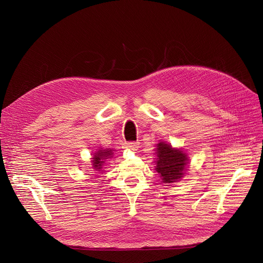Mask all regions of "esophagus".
<instances>
[{"mask_svg": "<svg viewBox=\"0 0 263 263\" xmlns=\"http://www.w3.org/2000/svg\"><path fill=\"white\" fill-rule=\"evenodd\" d=\"M123 148L128 149V150H137L138 142H125Z\"/></svg>", "mask_w": 263, "mask_h": 263, "instance_id": "esophagus-1", "label": "esophagus"}]
</instances>
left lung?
Listing matches in <instances>:
<instances>
[{
  "label": "left lung",
  "mask_w": 263,
  "mask_h": 263,
  "mask_svg": "<svg viewBox=\"0 0 263 263\" xmlns=\"http://www.w3.org/2000/svg\"><path fill=\"white\" fill-rule=\"evenodd\" d=\"M156 171L162 183L170 184L181 181L187 170L190 159L180 148H173L165 141H159L156 148Z\"/></svg>",
  "instance_id": "left-lung-1"
}]
</instances>
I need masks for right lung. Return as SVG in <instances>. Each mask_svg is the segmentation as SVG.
Segmentation results:
<instances>
[{
	"label": "right lung",
	"instance_id": "1",
	"mask_svg": "<svg viewBox=\"0 0 263 263\" xmlns=\"http://www.w3.org/2000/svg\"><path fill=\"white\" fill-rule=\"evenodd\" d=\"M114 156V149L110 148H106V149H99L97 153L93 154V158L92 159V168L95 171H104L105 168V163L108 160V159H112Z\"/></svg>",
	"mask_w": 263,
	"mask_h": 263
}]
</instances>
